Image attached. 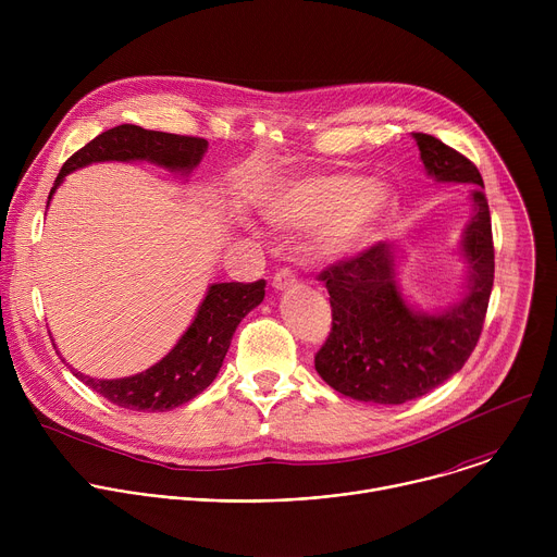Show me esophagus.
<instances>
[{"mask_svg":"<svg viewBox=\"0 0 557 557\" xmlns=\"http://www.w3.org/2000/svg\"><path fill=\"white\" fill-rule=\"evenodd\" d=\"M271 284H273L277 290H284V288H288V286L295 284V275H293V271L286 269V267H284V269H277V271L273 273Z\"/></svg>","mask_w":557,"mask_h":557,"instance_id":"1","label":"esophagus"}]
</instances>
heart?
Here are the masks:
<instances>
[{
    "label": "heart",
    "mask_w": 557,
    "mask_h": 557,
    "mask_svg": "<svg viewBox=\"0 0 557 557\" xmlns=\"http://www.w3.org/2000/svg\"><path fill=\"white\" fill-rule=\"evenodd\" d=\"M389 194L352 174H314L293 181L262 200L264 218L277 228H310L312 249L337 258L361 249L376 233Z\"/></svg>",
    "instance_id": "b5f03b06"
}]
</instances>
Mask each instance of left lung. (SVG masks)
<instances>
[{"label":"left lung","mask_w":557,"mask_h":557,"mask_svg":"<svg viewBox=\"0 0 557 557\" xmlns=\"http://www.w3.org/2000/svg\"><path fill=\"white\" fill-rule=\"evenodd\" d=\"M421 161L436 181L471 185L473 215L462 237L469 290L441 314H419L394 282V256L374 243L329 264L317 280L331 295L333 329L314 370L350 399L396 406L456 374L481 339L494 286V235L483 176L467 156L414 132Z\"/></svg>","instance_id":"left-lung-1"}]
</instances>
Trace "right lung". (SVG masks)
<instances>
[{
  "mask_svg": "<svg viewBox=\"0 0 557 557\" xmlns=\"http://www.w3.org/2000/svg\"><path fill=\"white\" fill-rule=\"evenodd\" d=\"M205 149L207 140L198 136L153 132L138 125H119L99 134L67 158L54 181V187L50 189V196L65 174L90 163L151 161L156 165L187 174L202 161ZM262 299L264 280L249 284H213L209 286L207 297L200 304L196 320L187 333L178 339L172 352L156 366L123 379H92L82 372L74 374L119 408L136 412L174 410L191 401L215 379L237 324Z\"/></svg>",
  "mask_w": 557,
  "mask_h": 557,
  "instance_id": "right-lung-1",
  "label": "right lung"
}]
</instances>
